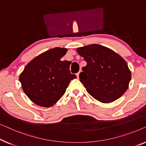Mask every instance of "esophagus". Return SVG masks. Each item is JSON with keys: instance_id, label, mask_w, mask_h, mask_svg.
<instances>
[{"instance_id": "obj_1", "label": "esophagus", "mask_w": 146, "mask_h": 146, "mask_svg": "<svg viewBox=\"0 0 146 146\" xmlns=\"http://www.w3.org/2000/svg\"><path fill=\"white\" fill-rule=\"evenodd\" d=\"M80 72H81V71H79V72H78L77 74H76V75H77V78H79V74H80Z\"/></svg>"}]
</instances>
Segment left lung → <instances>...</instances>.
<instances>
[{
	"label": "left lung",
	"mask_w": 146,
	"mask_h": 146,
	"mask_svg": "<svg viewBox=\"0 0 146 146\" xmlns=\"http://www.w3.org/2000/svg\"><path fill=\"white\" fill-rule=\"evenodd\" d=\"M77 52L87 62L79 74L80 81L94 98L108 103L126 91L131 71L120 55L98 44L78 48Z\"/></svg>",
	"instance_id": "8db88e82"
}]
</instances>
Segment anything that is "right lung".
Here are the masks:
<instances>
[{
    "instance_id": "right-lung-1",
    "label": "right lung",
    "mask_w": 146,
    "mask_h": 146,
    "mask_svg": "<svg viewBox=\"0 0 146 146\" xmlns=\"http://www.w3.org/2000/svg\"><path fill=\"white\" fill-rule=\"evenodd\" d=\"M66 48H55L41 53L24 67L19 81L33 102L50 107L60 99L71 80L77 76L69 70L71 61H61Z\"/></svg>"
}]
</instances>
